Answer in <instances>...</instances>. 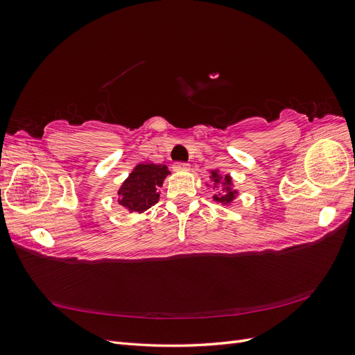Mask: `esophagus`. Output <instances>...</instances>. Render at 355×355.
I'll list each match as a JSON object with an SVG mask.
<instances>
[{"label":"esophagus","instance_id":"34e87169","mask_svg":"<svg viewBox=\"0 0 355 355\" xmlns=\"http://www.w3.org/2000/svg\"><path fill=\"white\" fill-rule=\"evenodd\" d=\"M175 171H182V170H189V164L187 163H175L173 164Z\"/></svg>","mask_w":355,"mask_h":355}]
</instances>
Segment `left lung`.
<instances>
[{"mask_svg": "<svg viewBox=\"0 0 355 355\" xmlns=\"http://www.w3.org/2000/svg\"><path fill=\"white\" fill-rule=\"evenodd\" d=\"M210 176V182L209 184L211 185V188L216 191V194L213 196V201L220 202L223 206H231L234 202V200L240 196L239 189H235L234 187V180L230 175H223L219 171V168H214L209 171ZM206 182V185H209Z\"/></svg>", "mask_w": 355, "mask_h": 355, "instance_id": "8db88e82", "label": "left lung"}]
</instances>
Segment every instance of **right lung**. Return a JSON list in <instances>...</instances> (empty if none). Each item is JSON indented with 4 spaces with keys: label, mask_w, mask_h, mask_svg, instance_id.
Here are the masks:
<instances>
[{
    "label": "right lung",
    "mask_w": 355,
    "mask_h": 355,
    "mask_svg": "<svg viewBox=\"0 0 355 355\" xmlns=\"http://www.w3.org/2000/svg\"><path fill=\"white\" fill-rule=\"evenodd\" d=\"M168 175L170 170L164 164L141 163L135 166L116 191V202L130 213H144L158 202L159 188Z\"/></svg>",
    "instance_id": "add662e5"
}]
</instances>
